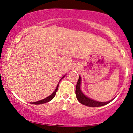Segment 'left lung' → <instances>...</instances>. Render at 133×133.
Masks as SVG:
<instances>
[{
    "instance_id": "obj_1",
    "label": "left lung",
    "mask_w": 133,
    "mask_h": 133,
    "mask_svg": "<svg viewBox=\"0 0 133 133\" xmlns=\"http://www.w3.org/2000/svg\"><path fill=\"white\" fill-rule=\"evenodd\" d=\"M81 77L79 76V79L77 82V85H76V94L77 99L78 100L79 103H81L82 104L89 107H99L108 104V103H109L114 99H112V100H110L109 101L107 102H100L92 99L90 98V97L86 96L83 92H82L81 89Z\"/></svg>"
}]
</instances>
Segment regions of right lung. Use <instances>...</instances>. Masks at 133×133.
Returning <instances> with one entry per match:
<instances>
[{
  "label": "right lung",
  "instance_id": "right-lung-1",
  "mask_svg": "<svg viewBox=\"0 0 133 133\" xmlns=\"http://www.w3.org/2000/svg\"><path fill=\"white\" fill-rule=\"evenodd\" d=\"M65 75H66V74H65ZM65 75L63 77H62V78L60 79V81H59V82H60L61 81L62 79H63L64 77H65ZM59 83H58L57 86V87H56V89H55V91H54V92H53L52 93L51 95L49 96L48 97H45V99H43L40 100V101H36V102H34V103H31L32 104H42L46 103H47V102H49L50 101H51V100L52 99L54 98V97H55V96H56V92H57V91L58 87H59ZM31 103H30V104H31Z\"/></svg>",
  "mask_w": 133,
  "mask_h": 133
}]
</instances>
